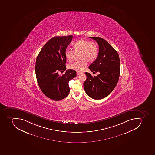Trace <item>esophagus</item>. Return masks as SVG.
I'll return each mask as SVG.
<instances>
[{"label":"esophagus","instance_id":"esophagus-1","mask_svg":"<svg viewBox=\"0 0 155 155\" xmlns=\"http://www.w3.org/2000/svg\"><path fill=\"white\" fill-rule=\"evenodd\" d=\"M81 73V72H79V71H77V75L80 74Z\"/></svg>","mask_w":155,"mask_h":155}]
</instances>
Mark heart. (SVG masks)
I'll return each instance as SVG.
<instances>
[{
	"mask_svg": "<svg viewBox=\"0 0 155 155\" xmlns=\"http://www.w3.org/2000/svg\"><path fill=\"white\" fill-rule=\"evenodd\" d=\"M73 51L66 49L64 51V57L68 62L72 61L75 55L78 54L80 61L73 62L68 66L69 69L77 71H82L87 65V61L92 63L98 58L99 53V48L95 42H91L87 40H79L72 45Z\"/></svg>",
	"mask_w": 155,
	"mask_h": 155,
	"instance_id": "heart-1",
	"label": "heart"
}]
</instances>
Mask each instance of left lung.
<instances>
[{"label":"left lung","instance_id":"obj_1","mask_svg":"<svg viewBox=\"0 0 155 155\" xmlns=\"http://www.w3.org/2000/svg\"><path fill=\"white\" fill-rule=\"evenodd\" d=\"M99 45V53L95 61L88 67L93 73L92 76L86 72L87 79L84 83V91L93 99L100 100L107 96L115 87L120 73V60L118 52L106 40L99 37H89Z\"/></svg>","mask_w":155,"mask_h":155}]
</instances>
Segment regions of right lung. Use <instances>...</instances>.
<instances>
[{
  "instance_id": "add662e5",
  "label": "right lung",
  "mask_w": 155,
  "mask_h": 155,
  "mask_svg": "<svg viewBox=\"0 0 155 155\" xmlns=\"http://www.w3.org/2000/svg\"><path fill=\"white\" fill-rule=\"evenodd\" d=\"M72 35L56 36L49 40L36 58L35 74L42 92L51 99L59 101L69 93L68 82L76 76L74 70L68 69L64 74L59 71L66 69L64 51L72 40Z\"/></svg>"
}]
</instances>
